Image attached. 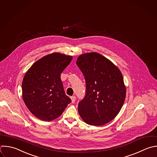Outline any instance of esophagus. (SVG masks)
Listing matches in <instances>:
<instances>
[{
	"instance_id": "esophagus-1",
	"label": "esophagus",
	"mask_w": 157,
	"mask_h": 157,
	"mask_svg": "<svg viewBox=\"0 0 157 157\" xmlns=\"http://www.w3.org/2000/svg\"><path fill=\"white\" fill-rule=\"evenodd\" d=\"M71 99L72 100V102H74L75 101V99H76V97L75 96H72L71 97Z\"/></svg>"
}]
</instances>
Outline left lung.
<instances>
[{"label":"left lung","instance_id":"left-lung-1","mask_svg":"<svg viewBox=\"0 0 157 157\" xmlns=\"http://www.w3.org/2000/svg\"><path fill=\"white\" fill-rule=\"evenodd\" d=\"M76 63L86 81V94L78 103L82 120L93 126L112 120L120 111L126 97V86L120 69L96 52L80 55Z\"/></svg>","mask_w":157,"mask_h":157}]
</instances>
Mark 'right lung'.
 Instances as JSON below:
<instances>
[{
	"label": "right lung",
	"mask_w": 157,
	"mask_h": 157,
	"mask_svg": "<svg viewBox=\"0 0 157 157\" xmlns=\"http://www.w3.org/2000/svg\"><path fill=\"white\" fill-rule=\"evenodd\" d=\"M72 56L60 53L46 55L26 72L22 82L23 101L39 119L50 121L59 117L71 99L65 94L61 74Z\"/></svg>",
	"instance_id": "add662e5"
}]
</instances>
